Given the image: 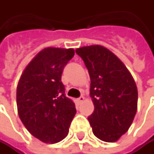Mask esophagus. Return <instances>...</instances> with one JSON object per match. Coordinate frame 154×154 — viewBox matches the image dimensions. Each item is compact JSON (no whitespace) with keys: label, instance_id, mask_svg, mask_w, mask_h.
Instances as JSON below:
<instances>
[{"label":"esophagus","instance_id":"esophagus-1","mask_svg":"<svg viewBox=\"0 0 154 154\" xmlns=\"http://www.w3.org/2000/svg\"><path fill=\"white\" fill-rule=\"evenodd\" d=\"M84 100H85V97H84V96L82 95V96H80V97H79V98L78 100H76V102H78L79 103H81L83 102Z\"/></svg>","mask_w":154,"mask_h":154}]
</instances>
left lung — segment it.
<instances>
[{"mask_svg":"<svg viewBox=\"0 0 154 154\" xmlns=\"http://www.w3.org/2000/svg\"><path fill=\"white\" fill-rule=\"evenodd\" d=\"M75 52L91 76L94 111L88 119L92 132L100 140L116 141L128 130L137 113L136 83L125 64L108 49L92 45Z\"/></svg>","mask_w":154,"mask_h":154,"instance_id":"1","label":"left lung"}]
</instances>
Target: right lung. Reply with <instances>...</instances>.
Listing matches in <instances>:
<instances>
[{
    "label": "right lung",
    "instance_id": "right-lung-1",
    "mask_svg": "<svg viewBox=\"0 0 154 154\" xmlns=\"http://www.w3.org/2000/svg\"><path fill=\"white\" fill-rule=\"evenodd\" d=\"M74 54L73 49L45 48L27 64L17 85L19 117L30 134L45 143L66 138L76 113L61 81L63 70Z\"/></svg>",
    "mask_w": 154,
    "mask_h": 154
}]
</instances>
